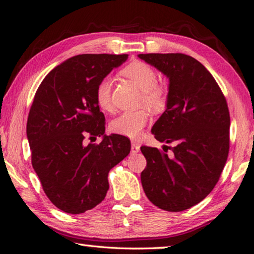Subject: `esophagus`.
<instances>
[{
  "instance_id": "obj_1",
  "label": "esophagus",
  "mask_w": 254,
  "mask_h": 254,
  "mask_svg": "<svg viewBox=\"0 0 254 254\" xmlns=\"http://www.w3.org/2000/svg\"><path fill=\"white\" fill-rule=\"evenodd\" d=\"M139 149H140V146L138 144L131 143V153H132V154H136V153H138Z\"/></svg>"
}]
</instances>
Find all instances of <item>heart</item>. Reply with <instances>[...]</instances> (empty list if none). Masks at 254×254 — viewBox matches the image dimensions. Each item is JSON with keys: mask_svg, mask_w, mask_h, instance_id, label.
I'll use <instances>...</instances> for the list:
<instances>
[{"mask_svg": "<svg viewBox=\"0 0 254 254\" xmlns=\"http://www.w3.org/2000/svg\"><path fill=\"white\" fill-rule=\"evenodd\" d=\"M123 76L127 77L142 91V102L148 109L161 111L166 103V89L157 83L156 72L151 66L143 62H132L120 70ZM112 80L109 76L102 77L95 88V100L99 107L106 111L114 110L111 100ZM148 122L146 110L124 112L110 124V129L115 134L123 135L129 138H136L142 132Z\"/></svg>", "mask_w": 254, "mask_h": 254, "instance_id": "b5f03b06", "label": "heart"}]
</instances>
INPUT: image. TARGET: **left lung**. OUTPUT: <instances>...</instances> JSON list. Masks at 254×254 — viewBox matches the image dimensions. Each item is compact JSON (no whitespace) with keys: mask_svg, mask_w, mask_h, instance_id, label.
<instances>
[{"mask_svg":"<svg viewBox=\"0 0 254 254\" xmlns=\"http://www.w3.org/2000/svg\"><path fill=\"white\" fill-rule=\"evenodd\" d=\"M169 78L165 111L152 127L163 148L142 146L147 161L140 174L152 203L182 211L205 199L217 184L230 148V112L213 75L185 54H139ZM166 146V145H164ZM169 147V146H166Z\"/></svg>","mask_w":254,"mask_h":254,"instance_id":"1","label":"left lung"}]
</instances>
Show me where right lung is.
<instances>
[{
	"label": "right lung",
	"mask_w": 254,
	"mask_h": 254,
	"mask_svg": "<svg viewBox=\"0 0 254 254\" xmlns=\"http://www.w3.org/2000/svg\"><path fill=\"white\" fill-rule=\"evenodd\" d=\"M128 55L83 54L68 58L47 74L35 94L27 123L31 163L54 205L82 214L105 199L108 173L130 152V142L106 135L105 115L95 100L102 77ZM103 137L86 144L85 137Z\"/></svg>",
	"instance_id": "right-lung-1"
}]
</instances>
